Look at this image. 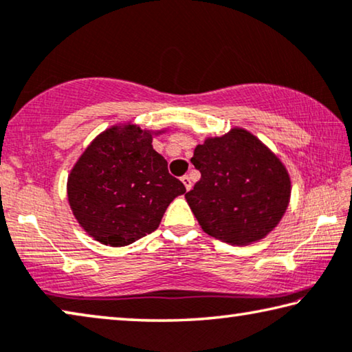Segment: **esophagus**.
I'll return each instance as SVG.
<instances>
[{
  "mask_svg": "<svg viewBox=\"0 0 352 352\" xmlns=\"http://www.w3.org/2000/svg\"><path fill=\"white\" fill-rule=\"evenodd\" d=\"M182 182H183V185H185V188L188 189V191L192 188V183H191V178H189V175H183L182 177Z\"/></svg>",
  "mask_w": 352,
  "mask_h": 352,
  "instance_id": "obj_1",
  "label": "esophagus"
}]
</instances>
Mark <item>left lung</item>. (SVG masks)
Returning <instances> with one entry per match:
<instances>
[{
    "instance_id": "8db88e82",
    "label": "left lung",
    "mask_w": 352,
    "mask_h": 352,
    "mask_svg": "<svg viewBox=\"0 0 352 352\" xmlns=\"http://www.w3.org/2000/svg\"><path fill=\"white\" fill-rule=\"evenodd\" d=\"M200 180L185 194L200 227L228 244H249L274 228L289 200L277 156L246 130L206 139L191 158Z\"/></svg>"
}]
</instances>
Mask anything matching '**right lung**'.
<instances>
[{
	"instance_id": "1",
	"label": "right lung",
	"mask_w": 352,
	"mask_h": 352,
	"mask_svg": "<svg viewBox=\"0 0 352 352\" xmlns=\"http://www.w3.org/2000/svg\"><path fill=\"white\" fill-rule=\"evenodd\" d=\"M67 192L89 235L120 248L155 232L186 188L153 150L152 135L126 125L109 128L86 148L70 172Z\"/></svg>"
}]
</instances>
